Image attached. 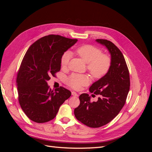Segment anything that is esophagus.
<instances>
[{"mask_svg":"<svg viewBox=\"0 0 152 152\" xmlns=\"http://www.w3.org/2000/svg\"><path fill=\"white\" fill-rule=\"evenodd\" d=\"M72 95L73 96H78L77 93H75V92H74V91H72Z\"/></svg>","mask_w":152,"mask_h":152,"instance_id":"obj_1","label":"esophagus"}]
</instances>
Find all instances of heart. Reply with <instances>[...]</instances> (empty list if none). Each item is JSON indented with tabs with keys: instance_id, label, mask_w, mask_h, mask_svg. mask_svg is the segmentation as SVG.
Listing matches in <instances>:
<instances>
[{
	"instance_id": "heart-1",
	"label": "heart",
	"mask_w": 152,
	"mask_h": 152,
	"mask_svg": "<svg viewBox=\"0 0 152 152\" xmlns=\"http://www.w3.org/2000/svg\"><path fill=\"white\" fill-rule=\"evenodd\" d=\"M77 54L87 63V70L96 79H100L108 72L111 66V58L107 54H102V50L92 45H84L77 48ZM71 58V53L65 52L61 57L62 67H66ZM89 77L86 75L73 74L66 80V84L72 88L79 89L82 86L88 85Z\"/></svg>"
}]
</instances>
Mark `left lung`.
I'll return each instance as SVG.
<instances>
[{"mask_svg":"<svg viewBox=\"0 0 152 152\" xmlns=\"http://www.w3.org/2000/svg\"><path fill=\"white\" fill-rule=\"evenodd\" d=\"M96 41L108 50L111 66L107 74L89 88L91 93L99 95L97 102H91L88 94H82L79 96L80 104L74 110L78 121L93 128L106 125L117 115L126 103L130 87L129 72L120 49L110 40Z\"/></svg>","mask_w":152,"mask_h":152,"instance_id":"left-lung-1","label":"left lung"}]
</instances>
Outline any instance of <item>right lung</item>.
I'll return each instance as SVG.
<instances>
[{
  "mask_svg": "<svg viewBox=\"0 0 152 152\" xmlns=\"http://www.w3.org/2000/svg\"><path fill=\"white\" fill-rule=\"evenodd\" d=\"M77 41L49 35L37 40L27 50L16 83L20 104L31 121L44 123L53 120L60 106L70 97V91L60 87L54 91L47 81L60 70L62 54Z\"/></svg>",
  "mask_w": 152,
  "mask_h": 152,
  "instance_id": "right-lung-1",
  "label": "right lung"
}]
</instances>
